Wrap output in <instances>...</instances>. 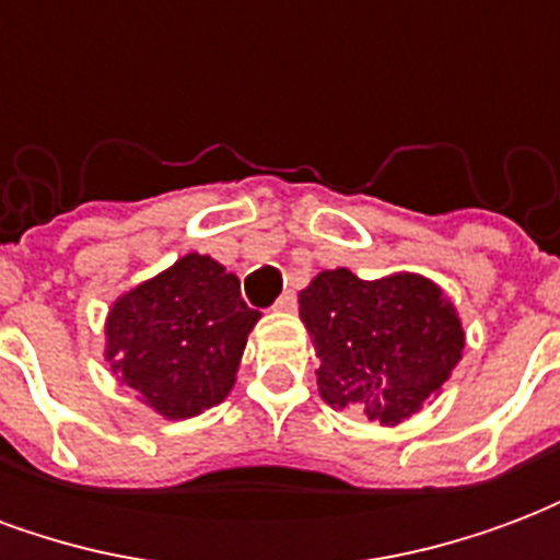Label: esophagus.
Here are the masks:
<instances>
[{
	"label": "esophagus",
	"instance_id": "1",
	"mask_svg": "<svg viewBox=\"0 0 560 560\" xmlns=\"http://www.w3.org/2000/svg\"><path fill=\"white\" fill-rule=\"evenodd\" d=\"M276 308H279V312H293V308H296V293H293V291L281 293L279 303H276Z\"/></svg>",
	"mask_w": 560,
	"mask_h": 560
}]
</instances>
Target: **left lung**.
<instances>
[{
    "mask_svg": "<svg viewBox=\"0 0 560 560\" xmlns=\"http://www.w3.org/2000/svg\"><path fill=\"white\" fill-rule=\"evenodd\" d=\"M300 317L320 360V399L384 425L434 399L465 348L453 303L411 272L377 281L351 269L317 272L300 291Z\"/></svg>",
    "mask_w": 560,
    "mask_h": 560,
    "instance_id": "left-lung-1",
    "label": "left lung"
}]
</instances>
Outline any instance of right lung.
<instances>
[{
  "label": "right lung",
  "mask_w": 560,
  "mask_h": 560,
  "mask_svg": "<svg viewBox=\"0 0 560 560\" xmlns=\"http://www.w3.org/2000/svg\"><path fill=\"white\" fill-rule=\"evenodd\" d=\"M257 317L240 296V279L195 252L116 300L107 360L161 417H197L231 393Z\"/></svg>",
  "instance_id": "add662e5"
}]
</instances>
